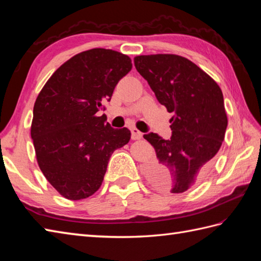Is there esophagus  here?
<instances>
[{
    "label": "esophagus",
    "mask_w": 261,
    "mask_h": 261,
    "mask_svg": "<svg viewBox=\"0 0 261 261\" xmlns=\"http://www.w3.org/2000/svg\"><path fill=\"white\" fill-rule=\"evenodd\" d=\"M141 138H142L141 132L138 129H136V127H132V129H131V139L132 140H139V139H141Z\"/></svg>",
    "instance_id": "1"
}]
</instances>
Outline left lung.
<instances>
[{
  "instance_id": "left-lung-1",
  "label": "left lung",
  "mask_w": 261,
  "mask_h": 261,
  "mask_svg": "<svg viewBox=\"0 0 261 261\" xmlns=\"http://www.w3.org/2000/svg\"><path fill=\"white\" fill-rule=\"evenodd\" d=\"M135 66L169 113V140L145 135L157 159L145 173L153 187L184 193L202 181L224 140L228 116L216 82L191 60L178 55L137 56Z\"/></svg>"
}]
</instances>
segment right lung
Instances as JSON below:
<instances>
[{"instance_id":"add662e5","label":"right lung","mask_w":261,"mask_h":261,"mask_svg":"<svg viewBox=\"0 0 261 261\" xmlns=\"http://www.w3.org/2000/svg\"><path fill=\"white\" fill-rule=\"evenodd\" d=\"M131 68L126 55L94 48L64 63L39 93L31 123L37 162L65 198L93 195L111 154L129 142L130 130L113 129L107 115L96 113Z\"/></svg>"}]
</instances>
